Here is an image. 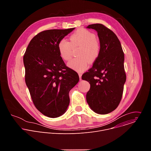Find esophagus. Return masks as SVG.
<instances>
[{"mask_svg": "<svg viewBox=\"0 0 151 151\" xmlns=\"http://www.w3.org/2000/svg\"><path fill=\"white\" fill-rule=\"evenodd\" d=\"M79 79L81 80L82 79V74L81 73H79Z\"/></svg>", "mask_w": 151, "mask_h": 151, "instance_id": "34e87169", "label": "esophagus"}]
</instances>
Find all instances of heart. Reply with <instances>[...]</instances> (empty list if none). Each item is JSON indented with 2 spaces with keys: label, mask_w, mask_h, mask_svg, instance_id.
<instances>
[{
  "label": "heart",
  "mask_w": 151,
  "mask_h": 151,
  "mask_svg": "<svg viewBox=\"0 0 151 151\" xmlns=\"http://www.w3.org/2000/svg\"><path fill=\"white\" fill-rule=\"evenodd\" d=\"M70 42L67 40L61 39L57 45L60 57L64 61L69 60L72 56V47L81 46L78 55L69 61L68 66L77 72H83L88 66V60L93 63L99 57L100 52V46L96 40V35L92 32L79 29L70 37Z\"/></svg>",
  "instance_id": "heart-1"
}]
</instances>
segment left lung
<instances>
[{
  "label": "left lung",
  "mask_w": 151,
  "mask_h": 151,
  "mask_svg": "<svg viewBox=\"0 0 151 151\" xmlns=\"http://www.w3.org/2000/svg\"><path fill=\"white\" fill-rule=\"evenodd\" d=\"M97 31L100 52L93 67L82 76L90 83L86 99L90 108L98 114H107L118 106L126 81L124 54L116 35L101 24L88 25Z\"/></svg>",
  "instance_id": "8db88e82"
}]
</instances>
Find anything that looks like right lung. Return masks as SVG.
<instances>
[{"label": "right lung", "instance_id": "1", "mask_svg": "<svg viewBox=\"0 0 151 151\" xmlns=\"http://www.w3.org/2000/svg\"><path fill=\"white\" fill-rule=\"evenodd\" d=\"M75 28L40 32L30 42L23 57L25 81L36 109L50 118L66 112L69 93L79 80L78 73L66 66L57 45Z\"/></svg>", "mask_w": 151, "mask_h": 151}]
</instances>
